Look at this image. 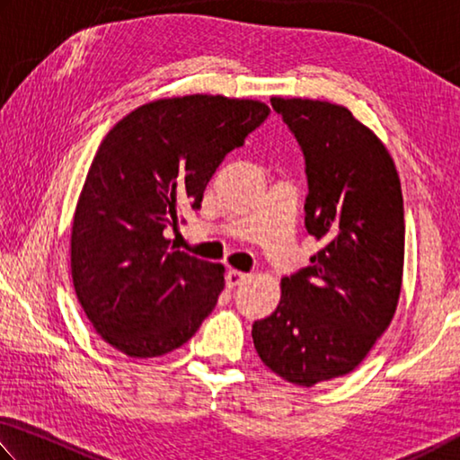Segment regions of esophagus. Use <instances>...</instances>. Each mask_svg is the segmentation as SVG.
Returning <instances> with one entry per match:
<instances>
[{
    "label": "esophagus",
    "mask_w": 460,
    "mask_h": 460,
    "mask_svg": "<svg viewBox=\"0 0 460 460\" xmlns=\"http://www.w3.org/2000/svg\"><path fill=\"white\" fill-rule=\"evenodd\" d=\"M248 277L246 272H240L236 269H230L228 272H226V285H228V288H234V287H240L243 283H246Z\"/></svg>",
    "instance_id": "obj_1"
}]
</instances>
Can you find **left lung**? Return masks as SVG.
Returning a JSON list of instances; mask_svg holds the SVG:
<instances>
[{
  "label": "left lung",
  "mask_w": 460,
  "mask_h": 460,
  "mask_svg": "<svg viewBox=\"0 0 460 460\" xmlns=\"http://www.w3.org/2000/svg\"><path fill=\"white\" fill-rule=\"evenodd\" d=\"M299 141L309 196L305 228L323 248L280 280V301L254 321L259 358L283 380L315 385L356 369L398 307L404 199L385 145L341 104L272 96Z\"/></svg>",
  "instance_id": "obj_1"
}]
</instances>
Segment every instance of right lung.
Here are the masks:
<instances>
[{"mask_svg":"<svg viewBox=\"0 0 460 460\" xmlns=\"http://www.w3.org/2000/svg\"><path fill=\"white\" fill-rule=\"evenodd\" d=\"M261 101L188 94L145 102L104 137L72 217V283L88 321L128 358H157L198 332L224 267L169 246L232 149L264 123Z\"/></svg>","mask_w":460,"mask_h":460,"instance_id":"1","label":"right lung"}]
</instances>
